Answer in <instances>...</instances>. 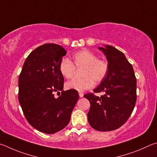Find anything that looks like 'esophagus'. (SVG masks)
I'll list each match as a JSON object with an SVG mask.
<instances>
[{
  "label": "esophagus",
  "instance_id": "obj_1",
  "mask_svg": "<svg viewBox=\"0 0 157 157\" xmlns=\"http://www.w3.org/2000/svg\"><path fill=\"white\" fill-rule=\"evenodd\" d=\"M78 94H79V97H80L81 98L83 97V92H78Z\"/></svg>",
  "mask_w": 157,
  "mask_h": 157
}]
</instances>
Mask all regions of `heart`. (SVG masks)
<instances>
[{
	"instance_id": "obj_1",
	"label": "heart",
	"mask_w": 157,
	"mask_h": 157,
	"mask_svg": "<svg viewBox=\"0 0 157 157\" xmlns=\"http://www.w3.org/2000/svg\"><path fill=\"white\" fill-rule=\"evenodd\" d=\"M73 62L65 58L59 65V71L63 76L70 78L74 75L76 67H83L82 78H73L67 81L65 86L69 90L82 92L94 86V81L100 83L105 78L108 72V63L99 59L97 54L90 50L84 49L77 52L73 56Z\"/></svg>"
}]
</instances>
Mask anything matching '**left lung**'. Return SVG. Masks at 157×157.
<instances>
[{
    "instance_id": "8db88e82",
    "label": "left lung",
    "mask_w": 157,
    "mask_h": 157,
    "mask_svg": "<svg viewBox=\"0 0 157 157\" xmlns=\"http://www.w3.org/2000/svg\"><path fill=\"white\" fill-rule=\"evenodd\" d=\"M108 60L109 70L94 92H103L101 97L91 93L84 95L90 103L87 113L90 125L101 132L114 130L127 121L136 101V79L124 54L113 46L98 47Z\"/></svg>"
}]
</instances>
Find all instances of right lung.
Segmentation results:
<instances>
[{
	"instance_id": "1",
	"label": "right lung",
	"mask_w": 157,
	"mask_h": 157,
	"mask_svg": "<svg viewBox=\"0 0 157 157\" xmlns=\"http://www.w3.org/2000/svg\"><path fill=\"white\" fill-rule=\"evenodd\" d=\"M65 49L54 43L36 48L25 61L18 78V101L28 123L36 130L54 134L68 125L78 99L76 90L63 91L59 71ZM62 91L58 98L55 91Z\"/></svg>"
}]
</instances>
